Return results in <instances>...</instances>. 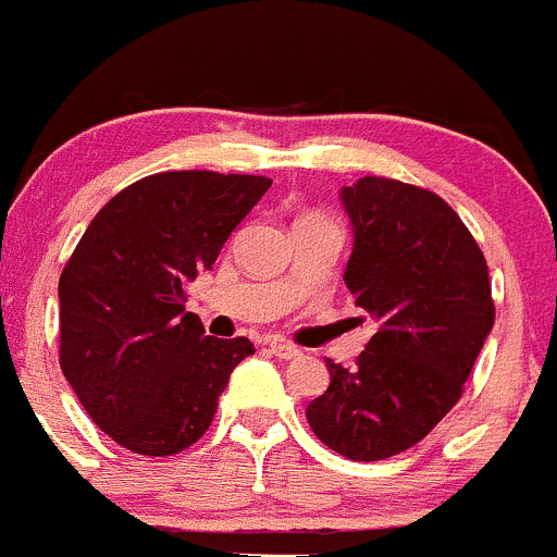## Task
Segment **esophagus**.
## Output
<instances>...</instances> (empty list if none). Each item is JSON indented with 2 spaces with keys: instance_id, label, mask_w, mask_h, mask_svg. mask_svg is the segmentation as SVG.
I'll use <instances>...</instances> for the list:
<instances>
[{
  "instance_id": "1",
  "label": "esophagus",
  "mask_w": 557,
  "mask_h": 557,
  "mask_svg": "<svg viewBox=\"0 0 557 557\" xmlns=\"http://www.w3.org/2000/svg\"><path fill=\"white\" fill-rule=\"evenodd\" d=\"M267 346L274 357H280V360H296V357L302 355V351L296 349V346H290V343H285V341H269Z\"/></svg>"
}]
</instances>
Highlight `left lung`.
I'll use <instances>...</instances> for the list:
<instances>
[{
	"label": "left lung",
	"mask_w": 557,
	"mask_h": 557,
	"mask_svg": "<svg viewBox=\"0 0 557 557\" xmlns=\"http://www.w3.org/2000/svg\"><path fill=\"white\" fill-rule=\"evenodd\" d=\"M341 200L355 227L343 280L379 326L355 368L326 360L330 387L305 414L326 448L382 461L418 445L465 393L495 324L490 267L423 186L366 175Z\"/></svg>",
	"instance_id": "1"
}]
</instances>
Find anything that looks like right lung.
<instances>
[{
  "label": "right lung",
  "mask_w": 557,
  "mask_h": 557,
  "mask_svg": "<svg viewBox=\"0 0 557 557\" xmlns=\"http://www.w3.org/2000/svg\"><path fill=\"white\" fill-rule=\"evenodd\" d=\"M263 175L173 170L134 181L87 225L60 274V368L92 423L143 456L208 431L247 337H208L186 283L267 195Z\"/></svg>",
  "instance_id": "obj_1"
}]
</instances>
